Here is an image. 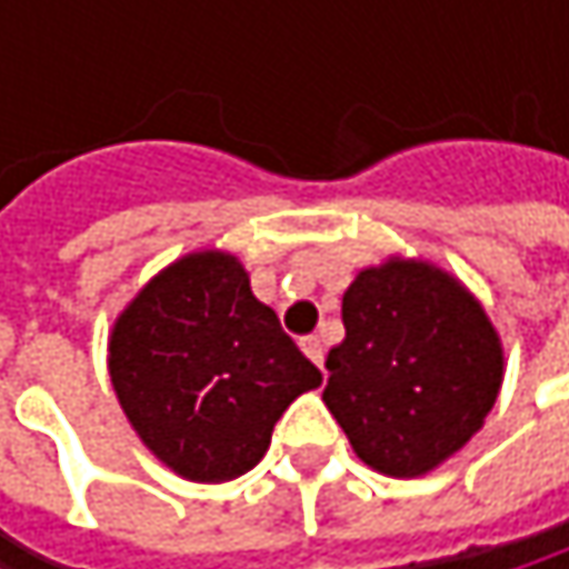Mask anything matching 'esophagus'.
<instances>
[{
	"mask_svg": "<svg viewBox=\"0 0 569 569\" xmlns=\"http://www.w3.org/2000/svg\"><path fill=\"white\" fill-rule=\"evenodd\" d=\"M299 349H302V352H306V356H309V359H312V362L322 369L326 349H322V339H319V336H302V339H299Z\"/></svg>",
	"mask_w": 569,
	"mask_h": 569,
	"instance_id": "obj_1",
	"label": "esophagus"
}]
</instances>
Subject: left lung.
I'll use <instances>...</instances> for the list:
<instances>
[{
  "label": "left lung",
  "instance_id": "left-lung-1",
  "mask_svg": "<svg viewBox=\"0 0 569 569\" xmlns=\"http://www.w3.org/2000/svg\"><path fill=\"white\" fill-rule=\"evenodd\" d=\"M346 339L329 349L322 401L376 471L418 478L461 451L495 408L501 339L451 273L392 257L342 296Z\"/></svg>",
  "mask_w": 569,
  "mask_h": 569
}]
</instances>
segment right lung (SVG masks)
<instances>
[{
  "label": "right lung",
  "instance_id": "right-lung-1",
  "mask_svg": "<svg viewBox=\"0 0 569 569\" xmlns=\"http://www.w3.org/2000/svg\"><path fill=\"white\" fill-rule=\"evenodd\" d=\"M108 372L138 438L187 481L247 475L289 401L322 382L243 263L187 253L118 316Z\"/></svg>",
  "mask_w": 569,
  "mask_h": 569
}]
</instances>
